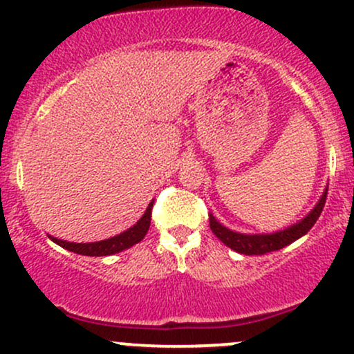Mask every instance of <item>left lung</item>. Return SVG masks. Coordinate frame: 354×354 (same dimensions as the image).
I'll return each instance as SVG.
<instances>
[{"instance_id": "left-lung-1", "label": "left lung", "mask_w": 354, "mask_h": 354, "mask_svg": "<svg viewBox=\"0 0 354 354\" xmlns=\"http://www.w3.org/2000/svg\"><path fill=\"white\" fill-rule=\"evenodd\" d=\"M326 194L328 189H324L323 196L319 198V201L316 203V206L313 208L308 216H304L301 221H298L296 225L290 226V228L276 231V233L270 234H243L236 233V231L228 230L226 226H223L213 214H209V228L216 234V238L221 243H225L226 246L234 250L236 253L241 254H266L271 251H278L281 248L291 245L298 238L304 236V234L315 226L316 219L319 218L321 211L324 208V203H326Z\"/></svg>"}]
</instances>
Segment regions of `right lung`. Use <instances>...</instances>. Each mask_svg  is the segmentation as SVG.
I'll list each match as a JSON object with an SVG mask.
<instances>
[{"mask_svg":"<svg viewBox=\"0 0 354 354\" xmlns=\"http://www.w3.org/2000/svg\"><path fill=\"white\" fill-rule=\"evenodd\" d=\"M151 208L153 201L149 203L148 208H146L145 214L140 218V221L135 226H131L129 230L123 231V233L116 234V236L103 239V241H95V243H70L63 241L55 236H50L51 241H55L56 245H59L64 250L73 251V253H78L83 256H109L120 253V251L128 250V248L135 246L136 243H140L141 239L146 236L149 230V223H151Z\"/></svg>","mask_w":354,"mask_h":354,"instance_id":"add662e5","label":"right lung"}]
</instances>
